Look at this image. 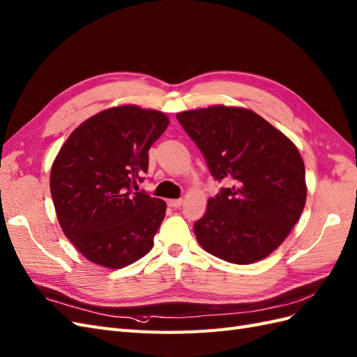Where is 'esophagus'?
<instances>
[{"mask_svg":"<svg viewBox=\"0 0 357 357\" xmlns=\"http://www.w3.org/2000/svg\"><path fill=\"white\" fill-rule=\"evenodd\" d=\"M182 203H184V199H170L167 200V205L172 208H181Z\"/></svg>","mask_w":357,"mask_h":357,"instance_id":"34e87169","label":"esophagus"}]
</instances>
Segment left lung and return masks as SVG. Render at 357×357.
I'll use <instances>...</instances> for the list:
<instances>
[{
	"label": "left lung",
	"instance_id": "obj_1",
	"mask_svg": "<svg viewBox=\"0 0 357 357\" xmlns=\"http://www.w3.org/2000/svg\"><path fill=\"white\" fill-rule=\"evenodd\" d=\"M176 118L212 176L235 182L211 197L205 215L195 222L200 247L235 264L268 257L289 236L307 202L299 149L245 107L217 105L181 112Z\"/></svg>",
	"mask_w": 357,
	"mask_h": 357
}]
</instances>
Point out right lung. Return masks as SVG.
Listing matches in <instances>:
<instances>
[{"instance_id":"right-lung-1","label":"right lung","mask_w":357,"mask_h":357,"mask_svg":"<svg viewBox=\"0 0 357 357\" xmlns=\"http://www.w3.org/2000/svg\"><path fill=\"white\" fill-rule=\"evenodd\" d=\"M160 110L124 105L84 121L50 170L58 222L85 259L121 269L151 251L166 202L131 191L148 170V151L165 133Z\"/></svg>"}]
</instances>
